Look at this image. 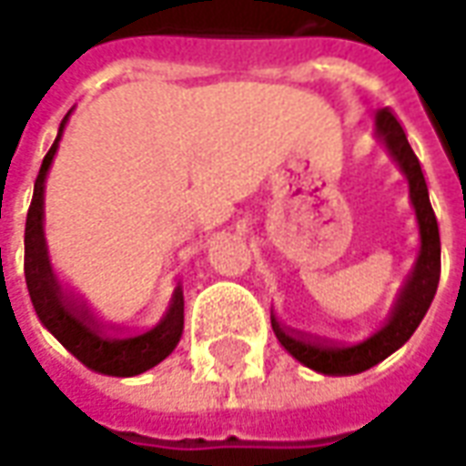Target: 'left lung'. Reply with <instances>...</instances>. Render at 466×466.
<instances>
[{
    "instance_id": "1",
    "label": "left lung",
    "mask_w": 466,
    "mask_h": 466,
    "mask_svg": "<svg viewBox=\"0 0 466 466\" xmlns=\"http://www.w3.org/2000/svg\"><path fill=\"white\" fill-rule=\"evenodd\" d=\"M376 136L386 143L396 164L401 166L403 177L409 178V197L414 204L419 234H421V252H419L411 278L406 279V285L399 292V300L393 305L386 325L356 346H338V343L292 333L272 318V330L289 356L325 376H353L360 370L373 369L383 358L391 356L393 350H399L414 335L437 295L439 272H441V242H439V224L429 201V188H426L419 158L406 141L401 123L389 108L376 113Z\"/></svg>"
}]
</instances>
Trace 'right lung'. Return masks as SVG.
I'll use <instances>...</instances> for the list:
<instances>
[{
	"mask_svg": "<svg viewBox=\"0 0 466 466\" xmlns=\"http://www.w3.org/2000/svg\"><path fill=\"white\" fill-rule=\"evenodd\" d=\"M67 118L70 113L60 123L57 138L42 161L25 224V279L29 300L42 325L87 369L106 376H138L158 366L178 346V338L184 333V289L181 285L174 289L168 310L154 328L143 333L116 335L97 323L86 305L67 295L57 282L45 244V178L57 154Z\"/></svg>",
	"mask_w": 466,
	"mask_h": 466,
	"instance_id": "right-lung-1",
	"label": "right lung"
}]
</instances>
